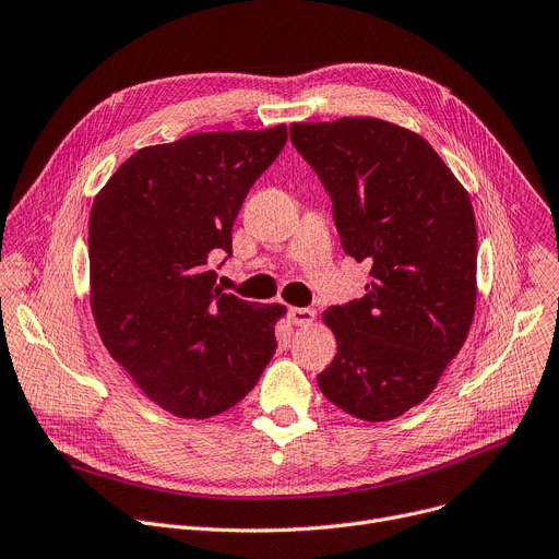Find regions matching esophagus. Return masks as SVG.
<instances>
[{
  "mask_svg": "<svg viewBox=\"0 0 559 559\" xmlns=\"http://www.w3.org/2000/svg\"><path fill=\"white\" fill-rule=\"evenodd\" d=\"M287 317H289L292 325H302V328H306V325H310L314 321L317 314H314L312 308H292Z\"/></svg>",
  "mask_w": 559,
  "mask_h": 559,
  "instance_id": "obj_1",
  "label": "esophagus"
}]
</instances>
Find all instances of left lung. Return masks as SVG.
I'll return each instance as SVG.
<instances>
[{"mask_svg":"<svg viewBox=\"0 0 559 559\" xmlns=\"http://www.w3.org/2000/svg\"><path fill=\"white\" fill-rule=\"evenodd\" d=\"M292 144L332 198L366 296L323 312L336 357L317 377L343 413L390 421L419 405L462 349L477 300L471 195L415 131L379 118L294 122Z\"/></svg>","mask_w":559,"mask_h":559,"instance_id":"8db88e82","label":"left lung"}]
</instances>
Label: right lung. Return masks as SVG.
Here are the masks:
<instances>
[{"label": "right lung", "mask_w": 559, "mask_h": 559, "mask_svg": "<svg viewBox=\"0 0 559 559\" xmlns=\"http://www.w3.org/2000/svg\"><path fill=\"white\" fill-rule=\"evenodd\" d=\"M285 142L287 127L278 124L144 146L93 200L88 265L99 338L176 417L229 411L276 352L285 308L225 294L212 259L231 257L242 200Z\"/></svg>", "instance_id": "1"}]
</instances>
